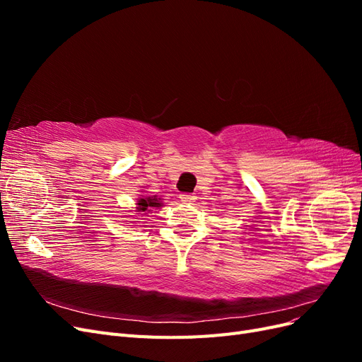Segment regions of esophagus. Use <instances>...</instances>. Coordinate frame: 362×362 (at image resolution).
<instances>
[{
    "label": "esophagus",
    "instance_id": "esophagus-1",
    "mask_svg": "<svg viewBox=\"0 0 362 362\" xmlns=\"http://www.w3.org/2000/svg\"><path fill=\"white\" fill-rule=\"evenodd\" d=\"M180 198H181V201H182V202H189V204H192V202H194L196 196H194V194H192V193H182V194H180Z\"/></svg>",
    "mask_w": 362,
    "mask_h": 362
}]
</instances>
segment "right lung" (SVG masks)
Wrapping results in <instances>:
<instances>
[{"mask_svg": "<svg viewBox=\"0 0 362 362\" xmlns=\"http://www.w3.org/2000/svg\"><path fill=\"white\" fill-rule=\"evenodd\" d=\"M137 211H148V208H152V206H160V201L158 198H156V196H145V198L139 199V204H137Z\"/></svg>", "mask_w": 362, "mask_h": 362, "instance_id": "obj_1", "label": "right lung"}]
</instances>
